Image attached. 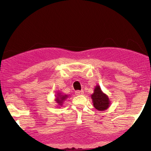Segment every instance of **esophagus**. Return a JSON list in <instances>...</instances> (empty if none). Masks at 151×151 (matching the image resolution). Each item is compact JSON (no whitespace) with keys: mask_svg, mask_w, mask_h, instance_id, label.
Listing matches in <instances>:
<instances>
[{"mask_svg":"<svg viewBox=\"0 0 151 151\" xmlns=\"http://www.w3.org/2000/svg\"><path fill=\"white\" fill-rule=\"evenodd\" d=\"M75 94H76V95H81V94H84V91H76Z\"/></svg>","mask_w":151,"mask_h":151,"instance_id":"obj_1","label":"esophagus"}]
</instances>
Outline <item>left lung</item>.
I'll return each instance as SVG.
<instances>
[{
  "label": "left lung",
  "instance_id": "1",
  "mask_svg": "<svg viewBox=\"0 0 151 151\" xmlns=\"http://www.w3.org/2000/svg\"><path fill=\"white\" fill-rule=\"evenodd\" d=\"M91 95L94 108L99 111H104L109 106L110 101L108 96L102 92L100 86L97 85Z\"/></svg>",
  "mask_w": 151,
  "mask_h": 151
}]
</instances>
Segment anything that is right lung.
I'll return each mask as SVG.
<instances>
[{
  "instance_id": "right-lung-1",
  "label": "right lung",
  "mask_w": 151,
  "mask_h": 151,
  "mask_svg": "<svg viewBox=\"0 0 151 151\" xmlns=\"http://www.w3.org/2000/svg\"><path fill=\"white\" fill-rule=\"evenodd\" d=\"M57 95L58 96H57V99H56V101H57V103L59 104H62L63 102L68 97L67 95H60V94H59V93H58Z\"/></svg>"
}]
</instances>
